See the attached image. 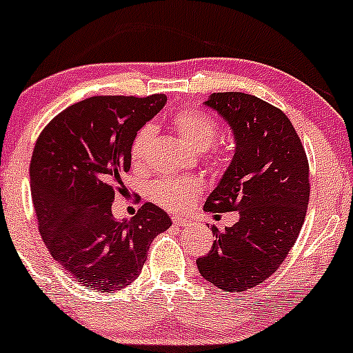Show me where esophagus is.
Masks as SVG:
<instances>
[{
    "instance_id": "1",
    "label": "esophagus",
    "mask_w": 353,
    "mask_h": 353,
    "mask_svg": "<svg viewBox=\"0 0 353 353\" xmlns=\"http://www.w3.org/2000/svg\"><path fill=\"white\" fill-rule=\"evenodd\" d=\"M172 222H174V225H177V227H188V225L192 223V222H190L189 219H185V217H179V215H174V217H172Z\"/></svg>"
}]
</instances>
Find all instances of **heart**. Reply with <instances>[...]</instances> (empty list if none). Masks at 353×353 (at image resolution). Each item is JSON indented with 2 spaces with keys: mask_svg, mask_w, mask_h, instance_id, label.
Returning <instances> with one entry per match:
<instances>
[{
  "mask_svg": "<svg viewBox=\"0 0 353 353\" xmlns=\"http://www.w3.org/2000/svg\"><path fill=\"white\" fill-rule=\"evenodd\" d=\"M172 126L179 134L181 141L195 152L209 151L219 138V126L207 113L199 110H184L174 114ZM154 130L144 126L136 133L130 148V159L134 168H141L146 161L148 146H150ZM201 192V182L182 177V179H161L151 188V197L159 205L169 210H184Z\"/></svg>",
  "mask_w": 353,
  "mask_h": 353,
  "instance_id": "heart-1",
  "label": "heart"
}]
</instances>
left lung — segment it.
<instances>
[{
  "mask_svg": "<svg viewBox=\"0 0 353 353\" xmlns=\"http://www.w3.org/2000/svg\"><path fill=\"white\" fill-rule=\"evenodd\" d=\"M230 126L235 154L207 212H239V222L219 232L205 256L202 278L228 292H241L270 278L296 243L309 202V164L290 118L258 97L212 93L203 101Z\"/></svg>",
  "mask_w": 353,
  "mask_h": 353,
  "instance_id": "left-lung-1",
  "label": "left lung"
}]
</instances>
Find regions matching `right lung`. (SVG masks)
Listing matches in <instances>:
<instances>
[{
	"label": "right lung",
	"instance_id": "obj_1",
	"mask_svg": "<svg viewBox=\"0 0 353 353\" xmlns=\"http://www.w3.org/2000/svg\"><path fill=\"white\" fill-rule=\"evenodd\" d=\"M165 101V95L92 97L59 113L37 138L31 194L41 236L87 290L113 292L133 283L151 241L172 225L151 202L133 219L112 214L131 168V143Z\"/></svg>",
	"mask_w": 353,
	"mask_h": 353
}]
</instances>
